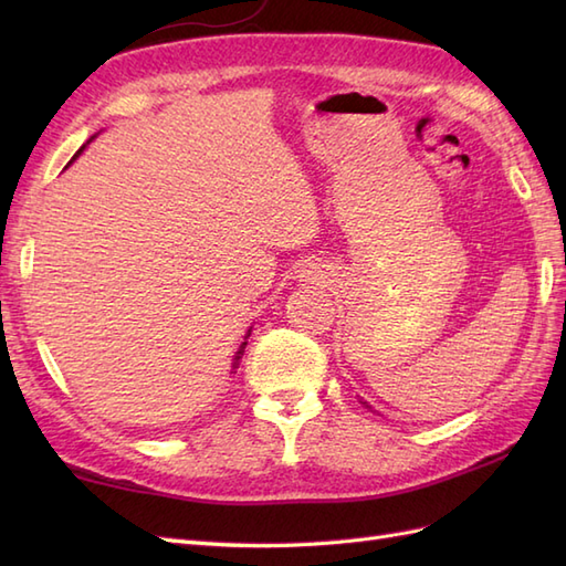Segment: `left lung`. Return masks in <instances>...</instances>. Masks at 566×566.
Segmentation results:
<instances>
[{
	"label": "left lung",
	"mask_w": 566,
	"mask_h": 566,
	"mask_svg": "<svg viewBox=\"0 0 566 566\" xmlns=\"http://www.w3.org/2000/svg\"><path fill=\"white\" fill-rule=\"evenodd\" d=\"M363 403H365V406H367V408H371V406H369V403H367V401H363Z\"/></svg>",
	"instance_id": "left-lung-1"
}]
</instances>
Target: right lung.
<instances>
[{
    "instance_id": "1",
    "label": "right lung",
    "mask_w": 566,
    "mask_h": 566,
    "mask_svg": "<svg viewBox=\"0 0 566 566\" xmlns=\"http://www.w3.org/2000/svg\"><path fill=\"white\" fill-rule=\"evenodd\" d=\"M94 138H97V136H92V138H90L87 143H84V146H82V148H80V150L75 153V158H72V160H77V155H80V153H82L84 148H87V146H90V143H92ZM250 331H252V328H250ZM250 331L245 333V340H243V343H240V347H238V353L233 355V363H231V375H233V371L238 369V365H240V357H243V353H245V345H248V335H250Z\"/></svg>"
}]
</instances>
